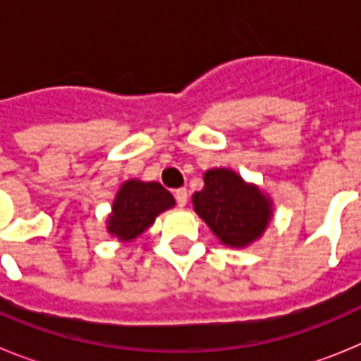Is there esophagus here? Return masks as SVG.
I'll use <instances>...</instances> for the list:
<instances>
[{
  "mask_svg": "<svg viewBox=\"0 0 361 361\" xmlns=\"http://www.w3.org/2000/svg\"><path fill=\"white\" fill-rule=\"evenodd\" d=\"M175 200H177V204L180 206V208H184L188 202V190L186 188H180V190L175 191Z\"/></svg>",
  "mask_w": 361,
  "mask_h": 361,
  "instance_id": "obj_1",
  "label": "esophagus"
}]
</instances>
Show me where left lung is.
I'll use <instances>...</instances> for the list:
<instances>
[{
    "mask_svg": "<svg viewBox=\"0 0 361 361\" xmlns=\"http://www.w3.org/2000/svg\"><path fill=\"white\" fill-rule=\"evenodd\" d=\"M193 209L229 247L250 245L273 219V200L228 168L204 173V188L193 193Z\"/></svg>",
    "mask_w": 361,
    "mask_h": 361,
    "instance_id": "left-lung-1",
    "label": "left lung"
}]
</instances>
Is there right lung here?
Instances as JSON below:
<instances>
[{
    "instance_id": "1",
    "label": "right lung",
    "mask_w": 361,
    "mask_h": 361,
    "mask_svg": "<svg viewBox=\"0 0 361 361\" xmlns=\"http://www.w3.org/2000/svg\"><path fill=\"white\" fill-rule=\"evenodd\" d=\"M173 206V195L159 183L130 178L117 191L106 229L121 242H130L142 235L155 222L157 215Z\"/></svg>"
}]
</instances>
